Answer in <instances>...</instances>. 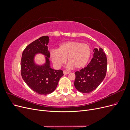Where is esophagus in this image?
Segmentation results:
<instances>
[{"label":"esophagus","mask_w":130,"mask_h":130,"mask_svg":"<svg viewBox=\"0 0 130 130\" xmlns=\"http://www.w3.org/2000/svg\"><path fill=\"white\" fill-rule=\"evenodd\" d=\"M63 74H64V75H67V74H69V72H67V71H66V70H64V71H63Z\"/></svg>","instance_id":"esophagus-1"}]
</instances>
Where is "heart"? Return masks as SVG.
I'll list each match as a JSON object with an SVG mask.
<instances>
[{
  "label": "heart",
  "instance_id": "heart-1",
  "mask_svg": "<svg viewBox=\"0 0 130 130\" xmlns=\"http://www.w3.org/2000/svg\"><path fill=\"white\" fill-rule=\"evenodd\" d=\"M91 54L90 46L85 43L70 41L62 43L57 51L53 50L50 57L57 67H61L67 58L68 64L75 69H81L87 64Z\"/></svg>",
  "mask_w": 130,
  "mask_h": 130
}]
</instances>
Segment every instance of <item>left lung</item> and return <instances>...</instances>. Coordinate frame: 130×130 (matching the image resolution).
I'll return each instance as SVG.
<instances>
[{"instance_id": "8db88e82", "label": "left lung", "mask_w": 130, "mask_h": 130, "mask_svg": "<svg viewBox=\"0 0 130 130\" xmlns=\"http://www.w3.org/2000/svg\"><path fill=\"white\" fill-rule=\"evenodd\" d=\"M94 52L89 63L80 71L75 72V87L83 93H89L96 89L104 80L107 72V61L104 50L96 48Z\"/></svg>"}]
</instances>
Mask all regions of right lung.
<instances>
[{
  "label": "right lung",
  "instance_id": "add662e5",
  "mask_svg": "<svg viewBox=\"0 0 130 130\" xmlns=\"http://www.w3.org/2000/svg\"><path fill=\"white\" fill-rule=\"evenodd\" d=\"M49 37L42 36L31 43L24 50L21 61V72L23 80L33 91L41 95H47L56 89L60 78L63 75L62 70H54L50 67V53L48 50ZM44 54L46 63L43 66L35 65L34 55Z\"/></svg>",
  "mask_w": 130,
  "mask_h": 130
}]
</instances>
